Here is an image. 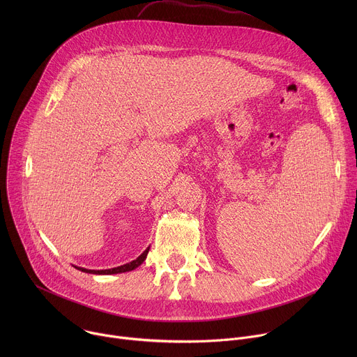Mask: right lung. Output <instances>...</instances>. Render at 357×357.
Instances as JSON below:
<instances>
[{"mask_svg":"<svg viewBox=\"0 0 357 357\" xmlns=\"http://www.w3.org/2000/svg\"><path fill=\"white\" fill-rule=\"evenodd\" d=\"M148 251H149V247H148V248L141 254V256H139L137 260H134V261H131V263H128V264H124V266L116 267V268H109V270H86V268H79V270H80V271H83V273H89V274H119V273L131 271V270L137 268L138 266H141V264L144 263V260L146 259V254H148Z\"/></svg>","mask_w":357,"mask_h":357,"instance_id":"right-lung-1","label":"right lung"}]
</instances>
